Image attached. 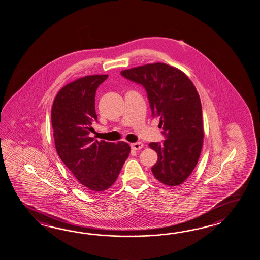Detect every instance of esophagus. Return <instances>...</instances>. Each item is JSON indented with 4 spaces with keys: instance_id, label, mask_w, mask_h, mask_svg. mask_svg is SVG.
<instances>
[{
    "instance_id": "obj_1",
    "label": "esophagus",
    "mask_w": 260,
    "mask_h": 260,
    "mask_svg": "<svg viewBox=\"0 0 260 260\" xmlns=\"http://www.w3.org/2000/svg\"><path fill=\"white\" fill-rule=\"evenodd\" d=\"M143 146H144V145L141 142H136V143H133L131 145V147L133 148V150H140Z\"/></svg>"
}]
</instances>
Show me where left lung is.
<instances>
[{
  "label": "left lung",
  "instance_id": "8db88e82",
  "mask_svg": "<svg viewBox=\"0 0 260 260\" xmlns=\"http://www.w3.org/2000/svg\"><path fill=\"white\" fill-rule=\"evenodd\" d=\"M121 75L146 89L152 116L159 118L166 138L149 144L158 153L154 177L170 187L183 183L197 165L204 138L202 106L193 83L164 63L123 70Z\"/></svg>",
  "mask_w": 260,
  "mask_h": 260
}]
</instances>
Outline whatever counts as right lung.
Returning <instances> with one entry per match:
<instances>
[{
  "mask_svg": "<svg viewBox=\"0 0 260 260\" xmlns=\"http://www.w3.org/2000/svg\"><path fill=\"white\" fill-rule=\"evenodd\" d=\"M108 75H91L67 84L51 108L56 151L78 181L90 192L109 189L131 152L126 142L117 144L91 138L95 114V91Z\"/></svg>",
  "mask_w": 260,
  "mask_h": 260,
  "instance_id": "obj_1",
  "label": "right lung"
}]
</instances>
